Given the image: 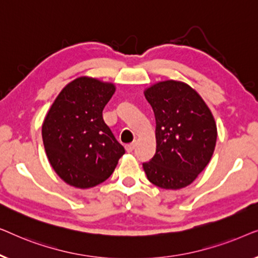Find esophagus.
<instances>
[{
  "instance_id": "esophagus-1",
  "label": "esophagus",
  "mask_w": 258,
  "mask_h": 258,
  "mask_svg": "<svg viewBox=\"0 0 258 258\" xmlns=\"http://www.w3.org/2000/svg\"><path fill=\"white\" fill-rule=\"evenodd\" d=\"M135 146H136L135 142H133V143H130V144H126V146H125L126 153H132V151L135 149Z\"/></svg>"
}]
</instances>
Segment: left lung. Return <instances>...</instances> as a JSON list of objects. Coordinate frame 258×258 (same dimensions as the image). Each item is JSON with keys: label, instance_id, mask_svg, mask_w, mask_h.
<instances>
[{"label": "left lung", "instance_id": "obj_1", "mask_svg": "<svg viewBox=\"0 0 258 258\" xmlns=\"http://www.w3.org/2000/svg\"><path fill=\"white\" fill-rule=\"evenodd\" d=\"M156 119V154L143 163L147 177L163 189L191 184L209 163L217 139L214 116L186 83L163 81L144 91Z\"/></svg>", "mask_w": 258, "mask_h": 258}]
</instances>
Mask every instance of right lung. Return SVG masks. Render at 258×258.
I'll use <instances>...</instances> for the list:
<instances>
[{
  "label": "right lung",
  "instance_id": "1",
  "mask_svg": "<svg viewBox=\"0 0 258 258\" xmlns=\"http://www.w3.org/2000/svg\"><path fill=\"white\" fill-rule=\"evenodd\" d=\"M114 93L112 83L79 77L63 88L45 116V153L70 185L87 189L104 182L125 153L102 116Z\"/></svg>",
  "mask_w": 258,
  "mask_h": 258
}]
</instances>
